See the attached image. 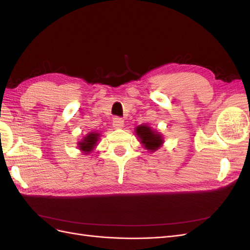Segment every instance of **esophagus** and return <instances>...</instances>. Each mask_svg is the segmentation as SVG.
Here are the masks:
<instances>
[{"label": "esophagus", "mask_w": 250, "mask_h": 250, "mask_svg": "<svg viewBox=\"0 0 250 250\" xmlns=\"http://www.w3.org/2000/svg\"><path fill=\"white\" fill-rule=\"evenodd\" d=\"M112 127L116 129H122L124 127V121L120 118H115L112 121Z\"/></svg>", "instance_id": "esophagus-1"}]
</instances>
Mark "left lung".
I'll return each instance as SVG.
<instances>
[{
	"label": "left lung",
	"mask_w": 250,
	"mask_h": 250,
	"mask_svg": "<svg viewBox=\"0 0 250 250\" xmlns=\"http://www.w3.org/2000/svg\"><path fill=\"white\" fill-rule=\"evenodd\" d=\"M134 132L138 135L139 141L141 142L143 147L150 151V152H155L156 150L163 146L165 142L163 134L147 124H142L138 126L135 128Z\"/></svg>",
	"instance_id": "obj_1"
}]
</instances>
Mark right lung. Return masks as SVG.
Instances as JSON below:
<instances>
[{"label":"right lung","mask_w":250,"mask_h":250,"mask_svg":"<svg viewBox=\"0 0 250 250\" xmlns=\"http://www.w3.org/2000/svg\"><path fill=\"white\" fill-rule=\"evenodd\" d=\"M101 134L99 132L96 131H89L85 137H83L81 141L77 143L78 149L81 151V152L86 155L89 154L90 152H93L95 150L96 146L98 145V142L100 140Z\"/></svg>","instance_id":"right-lung-1"}]
</instances>
